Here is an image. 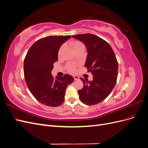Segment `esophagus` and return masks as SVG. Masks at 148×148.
Returning a JSON list of instances; mask_svg holds the SVG:
<instances>
[{"label": "esophagus", "instance_id": "esophagus-1", "mask_svg": "<svg viewBox=\"0 0 148 148\" xmlns=\"http://www.w3.org/2000/svg\"><path fill=\"white\" fill-rule=\"evenodd\" d=\"M73 78H74L75 80H78L79 79V77H78V76H77V75L73 76Z\"/></svg>", "mask_w": 148, "mask_h": 148}]
</instances>
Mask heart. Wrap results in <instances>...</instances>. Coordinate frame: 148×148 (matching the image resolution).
Wrapping results in <instances>:
<instances>
[{
  "label": "heart",
  "mask_w": 148,
  "mask_h": 148,
  "mask_svg": "<svg viewBox=\"0 0 148 148\" xmlns=\"http://www.w3.org/2000/svg\"><path fill=\"white\" fill-rule=\"evenodd\" d=\"M70 46L72 47V48L73 49V50L75 51H77L80 49H84V44L79 41H73L70 42ZM65 50V46H62L59 49V51H58V56L59 57H61L63 55L64 52ZM77 65L75 64L74 63H68L66 65V70H68V71H69L70 73H74L76 72L77 71Z\"/></svg>",
  "instance_id": "b5f03b06"
}]
</instances>
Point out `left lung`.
I'll use <instances>...</instances> for the list:
<instances>
[{"label":"left lung","mask_w":148,"mask_h":148,"mask_svg":"<svg viewBox=\"0 0 148 148\" xmlns=\"http://www.w3.org/2000/svg\"><path fill=\"white\" fill-rule=\"evenodd\" d=\"M72 36L86 46L88 56L84 66L93 75L92 81L80 78L83 87L78 91L79 98L86 105L97 104L110 95L117 82V60L109 44L97 36L86 33Z\"/></svg>","instance_id":"left-lung-1"}]
</instances>
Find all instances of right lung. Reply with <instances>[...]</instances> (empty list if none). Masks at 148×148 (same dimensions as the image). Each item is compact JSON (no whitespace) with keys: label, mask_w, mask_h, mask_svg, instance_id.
Listing matches in <instances>:
<instances>
[{"label":"right lung","mask_w":148,"mask_h":148,"mask_svg":"<svg viewBox=\"0 0 148 148\" xmlns=\"http://www.w3.org/2000/svg\"><path fill=\"white\" fill-rule=\"evenodd\" d=\"M71 36H52L36 41L24 60V76L31 93L41 104L57 107L64 101L66 88L73 82L72 76L53 78L51 74L53 64L58 60L60 46Z\"/></svg>","instance_id":"right-lung-1"}]
</instances>
